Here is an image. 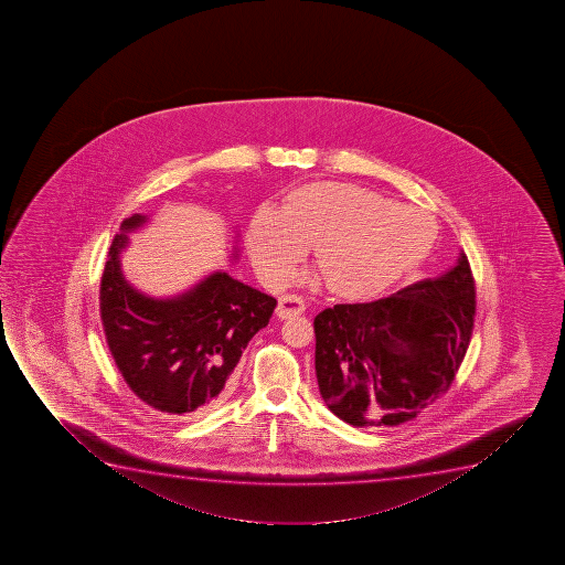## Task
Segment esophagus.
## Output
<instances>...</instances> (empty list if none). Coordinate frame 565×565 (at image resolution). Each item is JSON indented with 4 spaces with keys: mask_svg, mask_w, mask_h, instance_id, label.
<instances>
[{
    "mask_svg": "<svg viewBox=\"0 0 565 565\" xmlns=\"http://www.w3.org/2000/svg\"><path fill=\"white\" fill-rule=\"evenodd\" d=\"M305 312V300L297 297V295H284L279 297L278 308H276V316L279 319L295 318Z\"/></svg>",
    "mask_w": 565,
    "mask_h": 565,
    "instance_id": "obj_1",
    "label": "esophagus"
}]
</instances>
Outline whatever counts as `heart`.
Instances as JSON below:
<instances>
[{
  "label": "heart",
  "mask_w": 565,
  "mask_h": 565,
  "mask_svg": "<svg viewBox=\"0 0 565 565\" xmlns=\"http://www.w3.org/2000/svg\"><path fill=\"white\" fill-rule=\"evenodd\" d=\"M437 221L418 207L365 186L316 181L292 189L281 212L260 207L247 225L246 247L268 286H284L313 244L332 295L369 300L424 263L437 242ZM318 281L319 274H306Z\"/></svg>",
  "instance_id": "b5f03b06"
}]
</instances>
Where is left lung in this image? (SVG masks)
Segmentation results:
<instances>
[{
    "instance_id": "1",
    "label": "left lung",
    "mask_w": 565,
    "mask_h": 565,
    "mask_svg": "<svg viewBox=\"0 0 565 565\" xmlns=\"http://www.w3.org/2000/svg\"><path fill=\"white\" fill-rule=\"evenodd\" d=\"M475 281L456 265L387 299L313 319L316 376L329 411L353 427L405 424L450 387L471 339Z\"/></svg>"
}]
</instances>
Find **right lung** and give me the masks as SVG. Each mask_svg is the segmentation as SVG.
Wrapping results in <instances>:
<instances>
[{
  "label": "right lung",
  "instance_id": "1",
  "mask_svg": "<svg viewBox=\"0 0 565 565\" xmlns=\"http://www.w3.org/2000/svg\"><path fill=\"white\" fill-rule=\"evenodd\" d=\"M149 215L122 221L102 276L107 345L128 387L157 412L199 418L220 405L249 340L268 326L276 299L213 270L185 291L153 297L122 273L120 257ZM233 260L239 233L234 231Z\"/></svg>",
  "mask_w": 565,
  "mask_h": 565
}]
</instances>
